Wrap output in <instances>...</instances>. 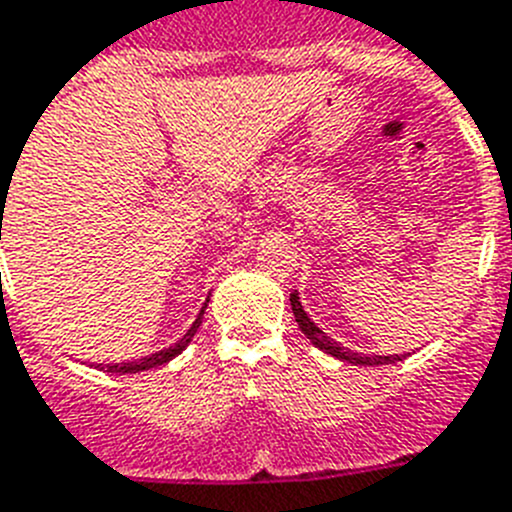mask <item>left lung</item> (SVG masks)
<instances>
[{
	"mask_svg": "<svg viewBox=\"0 0 512 512\" xmlns=\"http://www.w3.org/2000/svg\"><path fill=\"white\" fill-rule=\"evenodd\" d=\"M291 309H293V317H296V322H299V330L304 332V335L309 337V340L314 342L319 350H324V353L332 355V358L348 361V363H353V366H386V363L402 361V355H361V353H353V350H348V348H342V345H337L335 340H330V337L319 330L317 324L311 322L309 314H306L304 306H301L299 293L296 291L291 293Z\"/></svg>",
	"mask_w": 512,
	"mask_h": 512,
	"instance_id": "obj_1",
	"label": "left lung"
}]
</instances>
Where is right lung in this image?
<instances>
[{
	"label": "right lung",
	"instance_id": "1",
	"mask_svg": "<svg viewBox=\"0 0 512 512\" xmlns=\"http://www.w3.org/2000/svg\"><path fill=\"white\" fill-rule=\"evenodd\" d=\"M0 237H2V231H0ZM206 306L208 304H203L201 314H198V319L193 322V327H190V330L182 335V340H177L172 348H164L159 350V353H151L146 355V358H139V361H131V363H113V366H102V363H97V368H105L108 373H136V371H149V368H157L162 366V363L172 361L175 355H180L182 350L188 348V342L193 340V335L198 332V327H201L203 322V314H206Z\"/></svg>",
	"mask_w": 512,
	"mask_h": 512
}]
</instances>
